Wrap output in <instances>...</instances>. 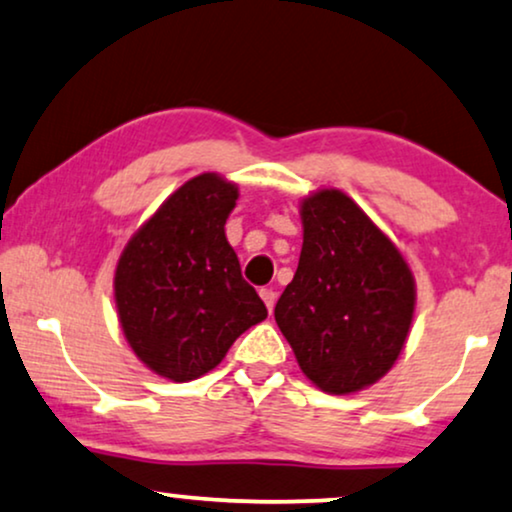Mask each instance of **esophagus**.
<instances>
[{
    "mask_svg": "<svg viewBox=\"0 0 512 512\" xmlns=\"http://www.w3.org/2000/svg\"><path fill=\"white\" fill-rule=\"evenodd\" d=\"M260 297H262V302L267 304V309H269V313L274 311V304H276V292L271 290V288H262L260 290Z\"/></svg>",
    "mask_w": 512,
    "mask_h": 512,
    "instance_id": "1",
    "label": "esophagus"
}]
</instances>
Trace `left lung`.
Instances as JSON below:
<instances>
[{
	"label": "left lung",
	"mask_w": 512,
	"mask_h": 512,
	"mask_svg": "<svg viewBox=\"0 0 512 512\" xmlns=\"http://www.w3.org/2000/svg\"><path fill=\"white\" fill-rule=\"evenodd\" d=\"M302 227V255L276 304V323L320 391L356 393L403 351L414 276L391 238L339 189L302 201Z\"/></svg>",
	"instance_id": "8db88e82"
}]
</instances>
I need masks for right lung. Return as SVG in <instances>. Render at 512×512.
<instances>
[{"instance_id": "right-lung-1", "label": "right lung", "mask_w": 512, "mask_h": 512, "mask_svg": "<svg viewBox=\"0 0 512 512\" xmlns=\"http://www.w3.org/2000/svg\"><path fill=\"white\" fill-rule=\"evenodd\" d=\"M238 187L217 173L185 182L135 231L114 274L121 330L142 363L173 381L199 379L267 318L224 234Z\"/></svg>"}]
</instances>
